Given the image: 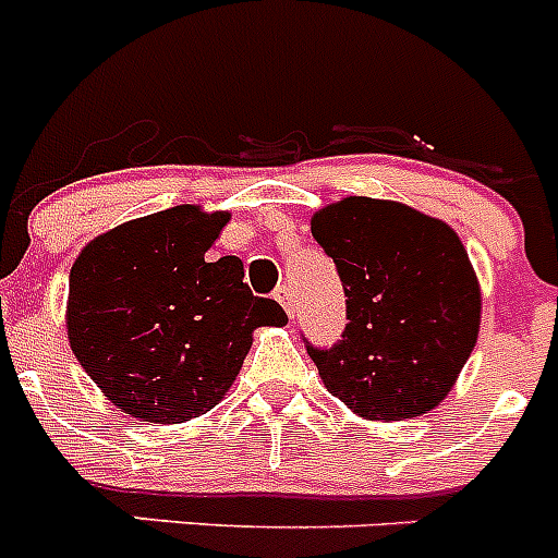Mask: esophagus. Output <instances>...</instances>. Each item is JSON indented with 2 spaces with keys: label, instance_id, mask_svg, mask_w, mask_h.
<instances>
[{
  "label": "esophagus",
  "instance_id": "esophagus-1",
  "mask_svg": "<svg viewBox=\"0 0 558 558\" xmlns=\"http://www.w3.org/2000/svg\"><path fill=\"white\" fill-rule=\"evenodd\" d=\"M274 299L279 304H282L284 307V313L290 315V318H293V313H295V302H293V290L288 288V284H282V288H276V293H274Z\"/></svg>",
  "mask_w": 558,
  "mask_h": 558
}]
</instances>
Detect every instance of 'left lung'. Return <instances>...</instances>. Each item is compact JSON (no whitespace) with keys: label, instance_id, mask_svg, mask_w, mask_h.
I'll return each instance as SVG.
<instances>
[{"label":"left lung","instance_id":"1","mask_svg":"<svg viewBox=\"0 0 558 558\" xmlns=\"http://www.w3.org/2000/svg\"><path fill=\"white\" fill-rule=\"evenodd\" d=\"M313 236L347 293L338 343H307L327 391L366 418L433 411L481 327V288L456 231L397 201L352 195L315 211Z\"/></svg>","mask_w":558,"mask_h":558}]
</instances>
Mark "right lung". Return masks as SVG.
I'll list each match as a JSON object with an SVG mask.
<instances>
[{
  "label": "right lung",
  "instance_id": "obj_1",
  "mask_svg": "<svg viewBox=\"0 0 558 558\" xmlns=\"http://www.w3.org/2000/svg\"><path fill=\"white\" fill-rule=\"evenodd\" d=\"M226 223V211L172 206L95 236L72 265L69 347L122 413L201 416L240 374L254 329L288 322L251 293L236 256L206 259Z\"/></svg>",
  "mask_w": 558,
  "mask_h": 558
}]
</instances>
